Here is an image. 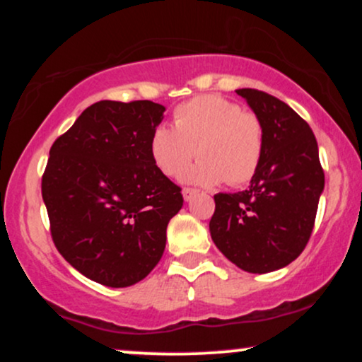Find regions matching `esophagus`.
I'll return each mask as SVG.
<instances>
[{
  "instance_id": "34e87169",
  "label": "esophagus",
  "mask_w": 362,
  "mask_h": 362,
  "mask_svg": "<svg viewBox=\"0 0 362 362\" xmlns=\"http://www.w3.org/2000/svg\"><path fill=\"white\" fill-rule=\"evenodd\" d=\"M197 192H199V190L192 189V187H185V189L182 190V194H184V199H185L187 202H189V201H192V199L195 197V195H197Z\"/></svg>"
}]
</instances>
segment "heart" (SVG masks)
<instances>
[{
	"label": "heart",
	"mask_w": 362,
	"mask_h": 362,
	"mask_svg": "<svg viewBox=\"0 0 362 362\" xmlns=\"http://www.w3.org/2000/svg\"><path fill=\"white\" fill-rule=\"evenodd\" d=\"M173 127L160 124L149 138V156L163 175L177 177L195 156L201 160L184 172L185 182L238 187L259 172L265 148L264 124L221 95L190 98L173 110Z\"/></svg>",
	"instance_id": "heart-1"
}]
</instances>
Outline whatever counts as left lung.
<instances>
[{
  "label": "left lung",
  "instance_id": "1",
  "mask_svg": "<svg viewBox=\"0 0 362 362\" xmlns=\"http://www.w3.org/2000/svg\"><path fill=\"white\" fill-rule=\"evenodd\" d=\"M264 124L265 148L247 190L216 194L211 238L243 271L286 267L308 243L325 173L313 131L288 103L255 88L236 90Z\"/></svg>",
  "mask_w": 362,
  "mask_h": 362
}]
</instances>
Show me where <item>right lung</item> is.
<instances>
[{"mask_svg":"<svg viewBox=\"0 0 362 362\" xmlns=\"http://www.w3.org/2000/svg\"><path fill=\"white\" fill-rule=\"evenodd\" d=\"M165 107L102 100L54 141L42 199L57 252L88 279L127 288L163 255L180 187L153 165L151 132Z\"/></svg>","mask_w":362,"mask_h":362,"instance_id":"add662e5","label":"right lung"}]
</instances>
